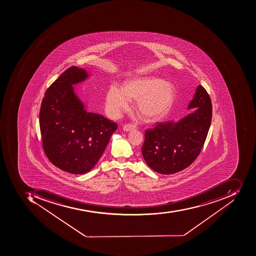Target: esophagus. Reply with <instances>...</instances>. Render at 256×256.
I'll use <instances>...</instances> for the list:
<instances>
[{
  "mask_svg": "<svg viewBox=\"0 0 256 256\" xmlns=\"http://www.w3.org/2000/svg\"><path fill=\"white\" fill-rule=\"evenodd\" d=\"M137 128L136 124H124L123 126V130L124 132H130V130H134V129Z\"/></svg>",
  "mask_w": 256,
  "mask_h": 256,
  "instance_id": "1",
  "label": "esophagus"
}]
</instances>
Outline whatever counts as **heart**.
<instances>
[{
	"label": "heart",
	"instance_id": "heart-1",
	"mask_svg": "<svg viewBox=\"0 0 256 256\" xmlns=\"http://www.w3.org/2000/svg\"><path fill=\"white\" fill-rule=\"evenodd\" d=\"M174 88L170 83L155 77H138L127 80L123 87L113 84L108 88L105 106L112 118L120 116L129 108L130 100H136V109L146 118H160L174 100Z\"/></svg>",
	"mask_w": 256,
	"mask_h": 256
}]
</instances>
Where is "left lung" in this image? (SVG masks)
Here are the masks:
<instances>
[{
	"instance_id": "left-lung-1",
	"label": "left lung",
	"mask_w": 256,
	"mask_h": 256,
	"mask_svg": "<svg viewBox=\"0 0 256 256\" xmlns=\"http://www.w3.org/2000/svg\"><path fill=\"white\" fill-rule=\"evenodd\" d=\"M194 112L178 122H160L144 132L142 154L151 169L171 174L186 169L200 155L211 124L212 102L206 90L196 88L188 109Z\"/></svg>"
}]
</instances>
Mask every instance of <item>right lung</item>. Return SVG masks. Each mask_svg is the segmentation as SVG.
Segmentation results:
<instances>
[{"label": "right lung", "mask_w": 256, "mask_h": 256, "mask_svg": "<svg viewBox=\"0 0 256 256\" xmlns=\"http://www.w3.org/2000/svg\"><path fill=\"white\" fill-rule=\"evenodd\" d=\"M88 78L85 69L69 68L45 92L40 112L42 147L56 168L82 174L91 170L118 124L87 112L73 86Z\"/></svg>", "instance_id": "1"}]
</instances>
